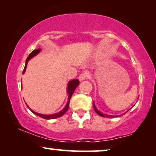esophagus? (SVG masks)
Listing matches in <instances>:
<instances>
[{
    "mask_svg": "<svg viewBox=\"0 0 156 156\" xmlns=\"http://www.w3.org/2000/svg\"><path fill=\"white\" fill-rule=\"evenodd\" d=\"M87 77H88V74H87V72H84V73L80 74V76H79V80H80V81H83L86 80Z\"/></svg>",
    "mask_w": 156,
    "mask_h": 156,
    "instance_id": "esophagus-1",
    "label": "esophagus"
}]
</instances>
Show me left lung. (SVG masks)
Listing matches in <instances>:
<instances>
[{"mask_svg":"<svg viewBox=\"0 0 156 156\" xmlns=\"http://www.w3.org/2000/svg\"><path fill=\"white\" fill-rule=\"evenodd\" d=\"M94 111L96 112H97V114H99V116H102V117H107V118H111V117H112V118H114V117H116V116H112V115H108V114H103V113H101V112H100V111H99L97 108V107H96L95 106V104H94ZM128 112V111H127Z\"/></svg>","mask_w":156,"mask_h":156,"instance_id":"left-lung-1","label":"left lung"}]
</instances>
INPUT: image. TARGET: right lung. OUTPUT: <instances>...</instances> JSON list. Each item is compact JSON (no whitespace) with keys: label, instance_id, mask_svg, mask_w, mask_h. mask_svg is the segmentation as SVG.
<instances>
[{"label":"right lung","instance_id":"obj_1","mask_svg":"<svg viewBox=\"0 0 156 156\" xmlns=\"http://www.w3.org/2000/svg\"><path fill=\"white\" fill-rule=\"evenodd\" d=\"M40 52V49H38V50H33V52H32L29 55V56L27 57V58L26 59V62H25V67H24V69H23V74H25V70H26V67H27V62H28V61L30 59L33 58V57H35L36 55H37L38 53ZM80 84V81H79L77 79L76 80H70L69 82H68V84H67V93L68 94V100H67V104H66V105L65 107L62 110H61L60 112L57 113V114H50V115H46V114H39V113H37L35 112H34L28 106L26 105L27 107L29 108V109L33 113V114H35L37 115V116L41 117V118H43L44 119H57V118H59V117H60L62 116H63L64 114H65V112H67L68 110V108H69V100L71 99L72 94H73L74 90H75V89L77 87L78 85Z\"/></svg>","mask_w":156,"mask_h":156}]
</instances>
